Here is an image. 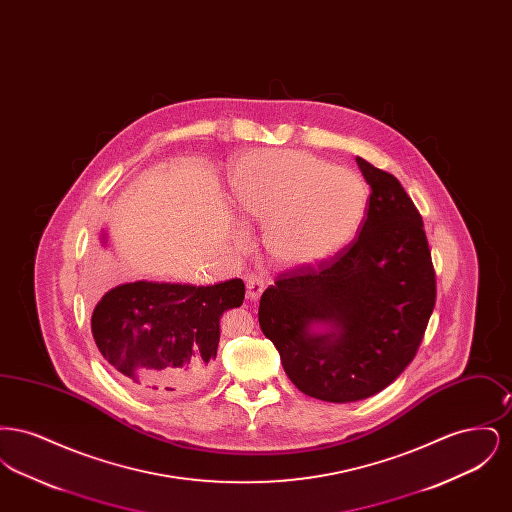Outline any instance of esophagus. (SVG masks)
Wrapping results in <instances>:
<instances>
[{
    "label": "esophagus",
    "instance_id": "obj_1",
    "mask_svg": "<svg viewBox=\"0 0 512 512\" xmlns=\"http://www.w3.org/2000/svg\"><path fill=\"white\" fill-rule=\"evenodd\" d=\"M245 284H247V293L245 295H247L249 301H257L261 297L263 290H265V280L261 276H255V274L247 276Z\"/></svg>",
    "mask_w": 512,
    "mask_h": 512
}]
</instances>
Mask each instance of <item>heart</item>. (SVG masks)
Returning <instances> with one entry per match:
<instances>
[{"label": "heart", "mask_w": 512, "mask_h": 512, "mask_svg": "<svg viewBox=\"0 0 512 512\" xmlns=\"http://www.w3.org/2000/svg\"><path fill=\"white\" fill-rule=\"evenodd\" d=\"M240 211L263 224V245L280 265H317L351 244L368 211L361 174L307 151L261 149L232 171ZM242 230L236 240L244 242Z\"/></svg>", "instance_id": "heart-1"}]
</instances>
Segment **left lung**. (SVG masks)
I'll return each mask as SVG.
<instances>
[{
  "label": "left lung",
  "mask_w": 512,
  "mask_h": 512,
  "mask_svg": "<svg viewBox=\"0 0 512 512\" xmlns=\"http://www.w3.org/2000/svg\"><path fill=\"white\" fill-rule=\"evenodd\" d=\"M370 199L359 236L318 265L282 272L259 324L293 386L330 403L361 401L407 368L436 305V272L413 199L357 157Z\"/></svg>",
  "instance_id": "obj_1"
}]
</instances>
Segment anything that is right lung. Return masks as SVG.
Returning <instances> with one entry per match:
<instances>
[{
    "instance_id": "obj_1",
    "label": "right lung",
    "mask_w": 512,
    "mask_h": 512,
    "mask_svg": "<svg viewBox=\"0 0 512 512\" xmlns=\"http://www.w3.org/2000/svg\"><path fill=\"white\" fill-rule=\"evenodd\" d=\"M101 244H107L103 234ZM232 278L215 286L130 282L105 293L92 313L99 353L126 384L153 397L199 390L213 372L220 317L244 303Z\"/></svg>"
}]
</instances>
